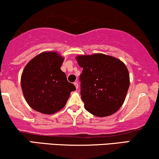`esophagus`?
I'll list each match as a JSON object with an SVG mask.
<instances>
[{
    "label": "esophagus",
    "instance_id": "esophagus-1",
    "mask_svg": "<svg viewBox=\"0 0 159 159\" xmlns=\"http://www.w3.org/2000/svg\"><path fill=\"white\" fill-rule=\"evenodd\" d=\"M74 86H75V88H76V89H77L78 88H79V84H78L77 82H74Z\"/></svg>",
    "mask_w": 159,
    "mask_h": 159
}]
</instances>
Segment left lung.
Listing matches in <instances>:
<instances>
[{
	"instance_id": "obj_1",
	"label": "left lung",
	"mask_w": 159,
	"mask_h": 159,
	"mask_svg": "<svg viewBox=\"0 0 159 159\" xmlns=\"http://www.w3.org/2000/svg\"><path fill=\"white\" fill-rule=\"evenodd\" d=\"M76 60L83 68L80 80L85 108L98 117L116 112L130 86L126 66L119 59L104 54L80 55Z\"/></svg>"
}]
</instances>
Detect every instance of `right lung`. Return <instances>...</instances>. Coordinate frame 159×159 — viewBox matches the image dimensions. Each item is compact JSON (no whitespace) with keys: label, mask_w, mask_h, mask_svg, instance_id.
<instances>
[{"label":"right lung","mask_w":159,"mask_h":159,"mask_svg":"<svg viewBox=\"0 0 159 159\" xmlns=\"http://www.w3.org/2000/svg\"><path fill=\"white\" fill-rule=\"evenodd\" d=\"M64 58L56 52L40 53L25 66L21 89L32 109L53 114L63 108L71 91L76 90L60 69Z\"/></svg>","instance_id":"obj_1"}]
</instances>
